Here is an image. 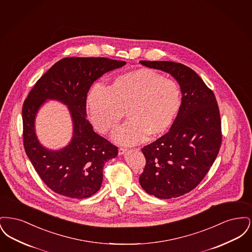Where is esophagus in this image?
I'll return each instance as SVG.
<instances>
[{
	"instance_id": "esophagus-1",
	"label": "esophagus",
	"mask_w": 252,
	"mask_h": 252,
	"mask_svg": "<svg viewBox=\"0 0 252 252\" xmlns=\"http://www.w3.org/2000/svg\"><path fill=\"white\" fill-rule=\"evenodd\" d=\"M126 151H127V148L120 147V148H119V155H124Z\"/></svg>"
}]
</instances>
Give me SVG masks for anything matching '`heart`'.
<instances>
[{
    "label": "heart",
    "instance_id": "obj_1",
    "mask_svg": "<svg viewBox=\"0 0 252 252\" xmlns=\"http://www.w3.org/2000/svg\"><path fill=\"white\" fill-rule=\"evenodd\" d=\"M182 103L180 85L150 69H139L114 77L108 88L94 85L87 96V110L96 128L108 133L125 115L127 121L114 140L134 144L148 136H162L176 120Z\"/></svg>",
    "mask_w": 252,
    "mask_h": 252
}]
</instances>
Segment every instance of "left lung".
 <instances>
[{"label": "left lung", "mask_w": 252, "mask_h": 252, "mask_svg": "<svg viewBox=\"0 0 252 252\" xmlns=\"http://www.w3.org/2000/svg\"><path fill=\"white\" fill-rule=\"evenodd\" d=\"M140 63L170 73L180 84L182 103L170 130L142 149L146 163L139 181L158 198L178 197L200 183L218 155L222 132L216 96L196 72L181 63Z\"/></svg>", "instance_id": "left-lung-1"}]
</instances>
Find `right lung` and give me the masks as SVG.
<instances>
[{
    "instance_id": "obj_1",
    "label": "right lung",
    "mask_w": 252,
    "mask_h": 252,
    "mask_svg": "<svg viewBox=\"0 0 252 252\" xmlns=\"http://www.w3.org/2000/svg\"><path fill=\"white\" fill-rule=\"evenodd\" d=\"M125 64V61L106 58L62 59L36 81L25 99L24 149L36 173L52 191L81 199L100 189L104 165L117 156L118 147L94 131L87 120V94L96 79ZM48 98L68 106L74 125L72 141L58 152L43 148L34 132L36 112Z\"/></svg>"
}]
</instances>
